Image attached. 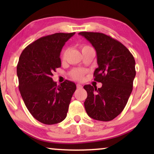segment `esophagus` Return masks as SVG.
I'll list each match as a JSON object with an SVG mask.
<instances>
[{"label":"esophagus","mask_w":154,"mask_h":154,"mask_svg":"<svg viewBox=\"0 0 154 154\" xmlns=\"http://www.w3.org/2000/svg\"><path fill=\"white\" fill-rule=\"evenodd\" d=\"M76 87H77L78 89H80V88H83V86H82L81 84H79V83H78L77 85H76Z\"/></svg>","instance_id":"esophagus-1"}]
</instances>
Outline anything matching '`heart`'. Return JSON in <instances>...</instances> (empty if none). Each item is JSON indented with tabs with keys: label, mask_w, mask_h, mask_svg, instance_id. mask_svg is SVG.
Here are the masks:
<instances>
[{
	"label": "heart",
	"mask_w": 154,
	"mask_h": 154,
	"mask_svg": "<svg viewBox=\"0 0 154 154\" xmlns=\"http://www.w3.org/2000/svg\"><path fill=\"white\" fill-rule=\"evenodd\" d=\"M91 48V47H90V46H88V45H83L81 47V50L83 51V50L87 49V48ZM66 53H67L66 50H64V51L63 52V54H62L63 60H64L65 59V57H66ZM85 73H86L85 71L83 70V69H73V70L71 71L70 75L73 79L77 80V81H81V80L83 79L84 75L85 74Z\"/></svg>",
	"instance_id": "heart-1"
}]
</instances>
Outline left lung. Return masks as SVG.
Returning a JSON list of instances; mask_svg holds the SVG:
<instances>
[{
  "instance_id": "obj_1",
  "label": "left lung",
  "mask_w": 154,
  "mask_h": 154,
  "mask_svg": "<svg viewBox=\"0 0 154 154\" xmlns=\"http://www.w3.org/2000/svg\"><path fill=\"white\" fill-rule=\"evenodd\" d=\"M97 52L98 67L94 80L102 88L85 85L88 97L84 106L88 115L97 121H109L125 108L132 91L136 75L135 61L121 42L102 33L80 32Z\"/></svg>"
}]
</instances>
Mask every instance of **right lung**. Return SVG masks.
Masks as SVG:
<instances>
[{"instance_id":"obj_1","label":"right lung","mask_w":154,"mask_h":154,"mask_svg":"<svg viewBox=\"0 0 154 154\" xmlns=\"http://www.w3.org/2000/svg\"><path fill=\"white\" fill-rule=\"evenodd\" d=\"M75 33H56L38 38L24 48L19 59L17 74L19 90L33 117L53 125L66 117L76 85L66 81L57 85L53 72L61 66L60 52Z\"/></svg>"}]
</instances>
